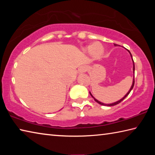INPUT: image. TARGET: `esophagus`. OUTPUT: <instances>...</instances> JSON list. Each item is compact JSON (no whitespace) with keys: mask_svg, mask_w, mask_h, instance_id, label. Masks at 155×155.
I'll use <instances>...</instances> for the list:
<instances>
[{"mask_svg":"<svg viewBox=\"0 0 155 155\" xmlns=\"http://www.w3.org/2000/svg\"><path fill=\"white\" fill-rule=\"evenodd\" d=\"M87 70V66H83L80 68V72H85Z\"/></svg>","mask_w":155,"mask_h":155,"instance_id":"1","label":"esophagus"}]
</instances>
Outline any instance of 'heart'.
I'll use <instances>...</instances> for the list:
<instances>
[{
	"label": "heart",
	"instance_id": "heart-1",
	"mask_svg": "<svg viewBox=\"0 0 155 155\" xmlns=\"http://www.w3.org/2000/svg\"><path fill=\"white\" fill-rule=\"evenodd\" d=\"M87 51L90 52H93V54L96 57H101L104 53V48L101 44L95 43L93 45L89 46L87 48Z\"/></svg>",
	"mask_w": 155,
	"mask_h": 155
}]
</instances>
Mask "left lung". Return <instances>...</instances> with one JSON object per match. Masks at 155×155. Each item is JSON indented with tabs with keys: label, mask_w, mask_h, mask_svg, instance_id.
<instances>
[{
	"label": "left lung",
	"mask_w": 155,
	"mask_h": 155,
	"mask_svg": "<svg viewBox=\"0 0 155 155\" xmlns=\"http://www.w3.org/2000/svg\"><path fill=\"white\" fill-rule=\"evenodd\" d=\"M115 46H117V44H114ZM127 51H128V52H129L130 53V57H131V58H132V60H133V73H135V64H134V61H133V57H132V54H131V53L130 52V51H128V50H127ZM134 84H135V78H134V77H133V84H132V85H131V87H130V89L129 90V91H128L127 92V94H126V95L123 97L122 98H121L120 100V101H117V102H115V103H111V104H104V103H101V102H100V101H98V100H96L95 98H94V97L91 95V94L90 92V95L91 96V97H92V98H94V101H95L96 103H98V104H101V105H104V106H114V105H116V104H119L120 103H121V102L123 101V100H124L126 97H127L128 94H130V91L133 90V87H134Z\"/></svg>",
	"instance_id": "8db88e82"
}]
</instances>
